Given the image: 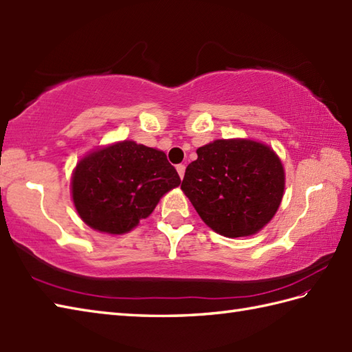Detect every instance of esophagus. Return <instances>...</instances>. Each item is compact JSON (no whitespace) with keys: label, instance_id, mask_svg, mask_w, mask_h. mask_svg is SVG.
<instances>
[{"label":"esophagus","instance_id":"1","mask_svg":"<svg viewBox=\"0 0 352 352\" xmlns=\"http://www.w3.org/2000/svg\"><path fill=\"white\" fill-rule=\"evenodd\" d=\"M176 170L179 173V177L184 179V176H185V166H184V164H179V166H176Z\"/></svg>","mask_w":352,"mask_h":352}]
</instances>
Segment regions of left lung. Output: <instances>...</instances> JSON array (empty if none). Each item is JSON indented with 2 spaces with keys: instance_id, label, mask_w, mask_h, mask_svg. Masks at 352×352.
I'll list each match as a JSON object with an SVG mask.
<instances>
[{
  "instance_id": "obj_1",
  "label": "left lung",
  "mask_w": 352,
  "mask_h": 352,
  "mask_svg": "<svg viewBox=\"0 0 352 352\" xmlns=\"http://www.w3.org/2000/svg\"><path fill=\"white\" fill-rule=\"evenodd\" d=\"M181 188L214 232L228 238L250 236L276 215L285 191V170L267 144L215 140L199 147Z\"/></svg>"
}]
</instances>
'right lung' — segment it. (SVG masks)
Here are the masks:
<instances>
[{
    "label": "right lung",
    "instance_id": "1",
    "mask_svg": "<svg viewBox=\"0 0 352 352\" xmlns=\"http://www.w3.org/2000/svg\"><path fill=\"white\" fill-rule=\"evenodd\" d=\"M181 184L164 152L124 140L85 155L72 175L81 220L98 232L122 235L147 218L160 199Z\"/></svg>",
    "mask_w": 352,
    "mask_h": 352
}]
</instances>
